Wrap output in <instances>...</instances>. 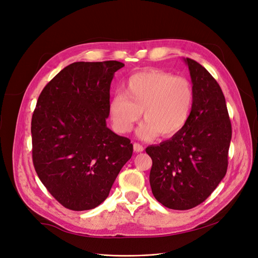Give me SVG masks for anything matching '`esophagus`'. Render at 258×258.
I'll use <instances>...</instances> for the list:
<instances>
[{
    "instance_id": "obj_1",
    "label": "esophagus",
    "mask_w": 258,
    "mask_h": 258,
    "mask_svg": "<svg viewBox=\"0 0 258 258\" xmlns=\"http://www.w3.org/2000/svg\"><path fill=\"white\" fill-rule=\"evenodd\" d=\"M133 150L136 152H142L144 150V147L142 145H140L139 143H135L133 144Z\"/></svg>"
}]
</instances>
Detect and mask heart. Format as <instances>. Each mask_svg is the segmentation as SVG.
<instances>
[{"mask_svg": "<svg viewBox=\"0 0 258 258\" xmlns=\"http://www.w3.org/2000/svg\"><path fill=\"white\" fill-rule=\"evenodd\" d=\"M194 106V90L184 77L148 70L130 76L123 85V94L116 93L109 101V116L114 129L130 132L141 118L138 129L144 141L159 137H172L188 122Z\"/></svg>", "mask_w": 258, "mask_h": 258, "instance_id": "b5f03b06", "label": "heart"}]
</instances>
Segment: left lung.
<instances>
[{"label":"left lung","instance_id":"obj_1","mask_svg":"<svg viewBox=\"0 0 258 258\" xmlns=\"http://www.w3.org/2000/svg\"><path fill=\"white\" fill-rule=\"evenodd\" d=\"M194 90V106L186 126L171 139L151 145L149 182L164 207L189 210L218 186L228 169L232 126L218 82L197 61L184 58Z\"/></svg>","mask_w":258,"mask_h":258}]
</instances>
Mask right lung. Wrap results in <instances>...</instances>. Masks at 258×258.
<instances>
[{
    "mask_svg": "<svg viewBox=\"0 0 258 258\" xmlns=\"http://www.w3.org/2000/svg\"><path fill=\"white\" fill-rule=\"evenodd\" d=\"M119 61L74 62L51 79L32 118L33 162L50 195L72 211L104 202L132 156L130 140L107 127Z\"/></svg>",
    "mask_w": 258,
    "mask_h": 258,
    "instance_id": "1",
    "label": "right lung"
}]
</instances>
